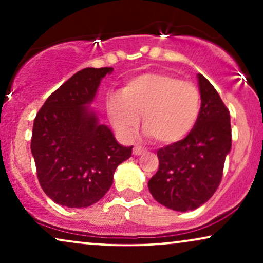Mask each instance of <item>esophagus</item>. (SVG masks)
Here are the masks:
<instances>
[{
	"mask_svg": "<svg viewBox=\"0 0 263 263\" xmlns=\"http://www.w3.org/2000/svg\"><path fill=\"white\" fill-rule=\"evenodd\" d=\"M142 153H144V149L140 146H135L134 147V155L135 156H141Z\"/></svg>",
	"mask_w": 263,
	"mask_h": 263,
	"instance_id": "obj_1",
	"label": "esophagus"
}]
</instances>
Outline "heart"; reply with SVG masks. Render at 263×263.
Listing matches in <instances>:
<instances>
[{"instance_id": "1", "label": "heart", "mask_w": 263, "mask_h": 263, "mask_svg": "<svg viewBox=\"0 0 263 263\" xmlns=\"http://www.w3.org/2000/svg\"><path fill=\"white\" fill-rule=\"evenodd\" d=\"M200 92L194 84L163 71H148L131 78L107 101L111 123L126 140L140 125L158 144L168 146L188 136L200 115Z\"/></svg>"}]
</instances>
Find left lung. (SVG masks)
<instances>
[{"mask_svg":"<svg viewBox=\"0 0 263 263\" xmlns=\"http://www.w3.org/2000/svg\"><path fill=\"white\" fill-rule=\"evenodd\" d=\"M201 106L184 140L157 151L159 167L148 189L159 204L176 211L194 210L218 189L231 149L230 114L209 80L198 74Z\"/></svg>","mask_w":263,"mask_h":263,"instance_id":"obj_1","label":"left lung"}]
</instances>
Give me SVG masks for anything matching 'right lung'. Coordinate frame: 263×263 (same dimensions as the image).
I'll return each instance as SVG.
<instances>
[{
    "mask_svg": "<svg viewBox=\"0 0 263 263\" xmlns=\"http://www.w3.org/2000/svg\"><path fill=\"white\" fill-rule=\"evenodd\" d=\"M114 68H85L55 90L33 123L31 149L39 184L57 204L86 208L112 185L117 165L132 146L116 141L90 107L105 75Z\"/></svg>",
    "mask_w": 263,
    "mask_h": 263,
    "instance_id": "1",
    "label": "right lung"
}]
</instances>
